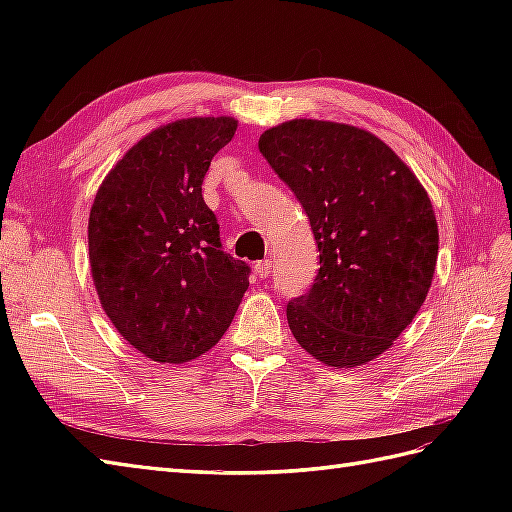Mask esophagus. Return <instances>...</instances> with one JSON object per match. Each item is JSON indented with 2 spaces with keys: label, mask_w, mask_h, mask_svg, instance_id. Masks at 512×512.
<instances>
[{
  "label": "esophagus",
  "mask_w": 512,
  "mask_h": 512,
  "mask_svg": "<svg viewBox=\"0 0 512 512\" xmlns=\"http://www.w3.org/2000/svg\"><path fill=\"white\" fill-rule=\"evenodd\" d=\"M273 270H275L273 259H264V262H257L255 264V273H257L259 279H266L270 273H273Z\"/></svg>",
  "instance_id": "obj_1"
}]
</instances>
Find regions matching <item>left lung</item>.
Returning <instances> with one entry per match:
<instances>
[{
	"mask_svg": "<svg viewBox=\"0 0 512 512\" xmlns=\"http://www.w3.org/2000/svg\"><path fill=\"white\" fill-rule=\"evenodd\" d=\"M259 151L297 195L319 246V275L286 308L297 343L328 367L387 352L416 317L438 262L427 191L383 140L361 127L295 118Z\"/></svg>",
	"mask_w": 512,
	"mask_h": 512,
	"instance_id": "1",
	"label": "left lung"
}]
</instances>
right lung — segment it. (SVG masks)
Returning <instances> with one entry per match:
<instances>
[{
	"label": "right lung",
	"instance_id": "add662e5",
	"mask_svg": "<svg viewBox=\"0 0 512 512\" xmlns=\"http://www.w3.org/2000/svg\"><path fill=\"white\" fill-rule=\"evenodd\" d=\"M233 116H195L140 138L90 211V270L114 328L156 363H189L222 339L248 290L226 255L202 180L235 136Z\"/></svg>",
	"mask_w": 512,
	"mask_h": 512
}]
</instances>
